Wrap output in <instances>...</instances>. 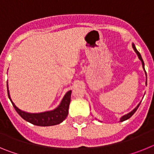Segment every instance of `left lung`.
<instances>
[{
    "label": "left lung",
    "instance_id": "1",
    "mask_svg": "<svg viewBox=\"0 0 154 154\" xmlns=\"http://www.w3.org/2000/svg\"><path fill=\"white\" fill-rule=\"evenodd\" d=\"M133 49H134V51H135L136 53H137V55H138L139 58H140V60H141V62H142L143 67V69H144V62H143V58H142V57H141L140 54V52H139V51H137V48H136V47H135V45H133ZM140 104H139L138 106H137L136 107V108L133 110V111H131V112H130V113H128V114H126V115L123 116V117H122V118H121V119H120V122H123V121H125V120H126V119H130V118L132 116H133V114L135 113L136 111H137V109H138V107L140 106Z\"/></svg>",
    "mask_w": 154,
    "mask_h": 154
}]
</instances>
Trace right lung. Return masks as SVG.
Returning <instances> with one entry per match:
<instances>
[{
  "instance_id": "right-lung-1",
  "label": "right lung",
  "mask_w": 154,
  "mask_h": 154,
  "mask_svg": "<svg viewBox=\"0 0 154 154\" xmlns=\"http://www.w3.org/2000/svg\"><path fill=\"white\" fill-rule=\"evenodd\" d=\"M71 92L72 91L67 92V93L64 96L60 106L52 111L42 112V113H28V112H23L20 110L14 104V103L11 99L10 96H9V92L8 89V97L11 101L14 108L15 109L17 113L21 116L24 120L28 121L35 126H55V125L59 124L62 121L65 120L69 114V104H70L71 101Z\"/></svg>"
}]
</instances>
